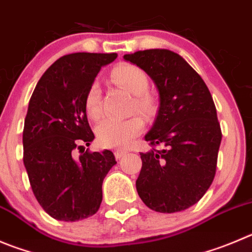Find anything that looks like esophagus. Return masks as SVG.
<instances>
[{
  "instance_id": "obj_1",
  "label": "esophagus",
  "mask_w": 252,
  "mask_h": 252,
  "mask_svg": "<svg viewBox=\"0 0 252 252\" xmlns=\"http://www.w3.org/2000/svg\"><path fill=\"white\" fill-rule=\"evenodd\" d=\"M126 153H128V152H126V150H115L114 155H115V158H117V159H122L123 157H126Z\"/></svg>"
}]
</instances>
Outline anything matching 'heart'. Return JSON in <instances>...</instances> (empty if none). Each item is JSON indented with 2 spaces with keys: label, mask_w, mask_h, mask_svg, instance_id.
<instances>
[{
  "label": "heart",
  "mask_w": 252,
  "mask_h": 252,
  "mask_svg": "<svg viewBox=\"0 0 252 252\" xmlns=\"http://www.w3.org/2000/svg\"><path fill=\"white\" fill-rule=\"evenodd\" d=\"M115 83L134 94V109L145 117H152L155 112L154 97L148 93L149 78L142 68L134 64H121L115 67L112 73ZM84 107L89 118L98 119L102 115V99L100 89L97 83H93L87 92ZM144 129V123L139 117L128 119L107 118L97 126V139L102 147L126 148L138 137Z\"/></svg>",
  "instance_id": "1"
}]
</instances>
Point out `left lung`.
<instances>
[{"label":"left lung","instance_id":"obj_1","mask_svg":"<svg viewBox=\"0 0 252 252\" xmlns=\"http://www.w3.org/2000/svg\"><path fill=\"white\" fill-rule=\"evenodd\" d=\"M124 60L154 81L160 102L145 140L163 149L140 153L138 195L158 213L185 210L200 200L215 176L222 135L213 97L191 65L169 49L138 51Z\"/></svg>","mask_w":252,"mask_h":252}]
</instances>
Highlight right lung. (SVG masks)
I'll return each instance as SVG.
<instances>
[{"instance_id": "1", "label": "right lung", "mask_w": 252, "mask_h": 252, "mask_svg": "<svg viewBox=\"0 0 252 252\" xmlns=\"http://www.w3.org/2000/svg\"><path fill=\"white\" fill-rule=\"evenodd\" d=\"M117 56H63L44 72L30 99L23 163L37 201L53 219L82 220L97 213L102 203L103 180L117 161L110 150H86L94 134L84 100L100 68Z\"/></svg>"}]
</instances>
